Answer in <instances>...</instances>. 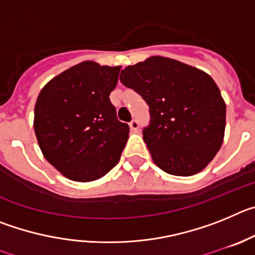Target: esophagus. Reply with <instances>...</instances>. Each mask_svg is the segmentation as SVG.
Segmentation results:
<instances>
[{"label":"esophagus","mask_w":255,"mask_h":255,"mask_svg":"<svg viewBox=\"0 0 255 255\" xmlns=\"http://www.w3.org/2000/svg\"><path fill=\"white\" fill-rule=\"evenodd\" d=\"M130 128H131V130L132 131H136V130L139 129V123H138V120H136V119H132L131 121H130Z\"/></svg>","instance_id":"1"}]
</instances>
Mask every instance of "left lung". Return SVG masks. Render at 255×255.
<instances>
[{"label": "left lung", "mask_w": 255, "mask_h": 255, "mask_svg": "<svg viewBox=\"0 0 255 255\" xmlns=\"http://www.w3.org/2000/svg\"><path fill=\"white\" fill-rule=\"evenodd\" d=\"M120 82L149 107L143 139L161 170L191 176L213 159L224 140L226 105L208 74L154 56L125 67Z\"/></svg>", "instance_id": "obj_1"}]
</instances>
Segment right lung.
Masks as SVG:
<instances>
[{
    "instance_id": "add662e5",
    "label": "right lung",
    "mask_w": 255,
    "mask_h": 255,
    "mask_svg": "<svg viewBox=\"0 0 255 255\" xmlns=\"http://www.w3.org/2000/svg\"><path fill=\"white\" fill-rule=\"evenodd\" d=\"M120 66L85 61L40 91L34 131L47 161L74 181H93L119 162L130 128L110 101Z\"/></svg>"
}]
</instances>
